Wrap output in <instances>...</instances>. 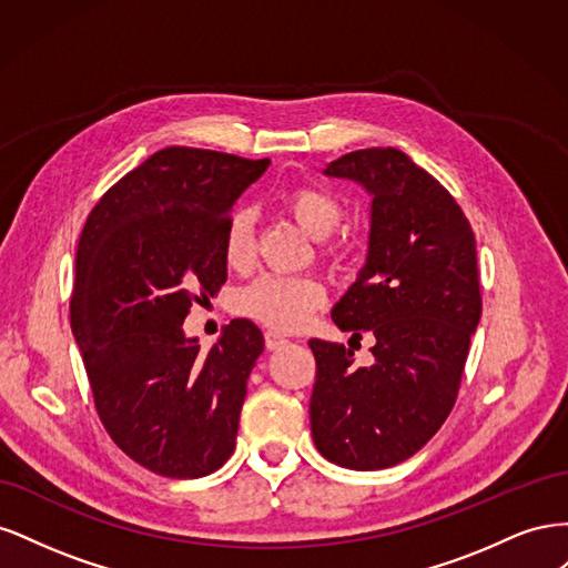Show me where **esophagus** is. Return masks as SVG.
Masks as SVG:
<instances>
[{"instance_id": "1", "label": "esophagus", "mask_w": 568, "mask_h": 568, "mask_svg": "<svg viewBox=\"0 0 568 568\" xmlns=\"http://www.w3.org/2000/svg\"><path fill=\"white\" fill-rule=\"evenodd\" d=\"M288 343V338L284 336V334H280V332H265V346H267V351H277V348H284Z\"/></svg>"}]
</instances>
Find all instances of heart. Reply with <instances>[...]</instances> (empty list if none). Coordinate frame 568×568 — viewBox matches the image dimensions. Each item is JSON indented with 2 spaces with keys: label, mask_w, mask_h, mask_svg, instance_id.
Wrapping results in <instances>:
<instances>
[{
  "label": "heart",
  "mask_w": 568,
  "mask_h": 568,
  "mask_svg": "<svg viewBox=\"0 0 568 568\" xmlns=\"http://www.w3.org/2000/svg\"><path fill=\"white\" fill-rule=\"evenodd\" d=\"M286 211L315 239L329 236L343 217L336 196L320 186H296L286 196ZM255 215L251 209L232 213L225 227V257L232 267L248 265L253 255ZM324 303V286L315 277L265 272L234 296V307L242 315L263 322L272 329L296 332Z\"/></svg>",
  "instance_id": "heart-1"
}]
</instances>
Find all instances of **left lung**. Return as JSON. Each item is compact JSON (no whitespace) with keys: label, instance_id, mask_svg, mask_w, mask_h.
<instances>
[{"label":"left lung","instance_id":"8db88e82","mask_svg":"<svg viewBox=\"0 0 568 568\" xmlns=\"http://www.w3.org/2000/svg\"><path fill=\"white\" fill-rule=\"evenodd\" d=\"M322 175L372 201L365 265L332 320L351 338L374 336V363L311 338L313 440L338 467L386 469L424 448L455 405L480 320L476 239L448 189L398 149L346 153Z\"/></svg>","mask_w":568,"mask_h":568}]
</instances>
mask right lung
<instances>
[{"label":"right lung","mask_w":568,"mask_h":568,"mask_svg":"<svg viewBox=\"0 0 568 568\" xmlns=\"http://www.w3.org/2000/svg\"><path fill=\"white\" fill-rule=\"evenodd\" d=\"M267 165L168 146L115 182L84 222L73 336L109 436L153 474L201 478L234 453L263 334L232 320L203 353L182 324L199 291L213 296L225 284L230 213Z\"/></svg>","instance_id":"obj_1"}]
</instances>
